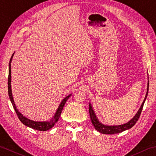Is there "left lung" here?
Segmentation results:
<instances>
[{"label": "left lung", "instance_id": "8db88e82", "mask_svg": "<svg viewBox=\"0 0 156 156\" xmlns=\"http://www.w3.org/2000/svg\"><path fill=\"white\" fill-rule=\"evenodd\" d=\"M148 90H149V82H148V86H147V94L145 95V100H144L143 102L141 105L140 109L138 110V112L136 113L134 118L132 119V120H130L129 122H127L126 124H123V125H120V126H105L101 124L100 121L98 120L97 117L95 115V112L93 111L91 106H90V104H89V115H90V120H91V122L93 123V126H94L96 130H98V132L100 133H102V134H118V133H120L123 131H125L126 129H128L131 128L133 126L135 125V123L137 122L138 119L140 117V113L142 112L143 108L144 103H145V101L147 98V94H148Z\"/></svg>", "mask_w": 156, "mask_h": 156}]
</instances>
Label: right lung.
<instances>
[{
	"instance_id": "1",
	"label": "right lung",
	"mask_w": 156,
	"mask_h": 156,
	"mask_svg": "<svg viewBox=\"0 0 156 156\" xmlns=\"http://www.w3.org/2000/svg\"><path fill=\"white\" fill-rule=\"evenodd\" d=\"M14 55V53L12 55L9 61V76H8V93H9V99L11 101V104H12L13 107L15 111L16 112L17 115H18V117L20 120L21 122L24 124V125L27 126L29 127H31L34 129H37L39 130V131H46V130H48L50 128L55 126V124L57 122L59 117H60V115L61 114L62 110H63V106L66 104L67 100H68L69 98L71 96V95H69L68 96H67L66 98H65L63 101H61V103L59 105L57 110L55 113V116H54L53 118L49 121H34L32 120H30L29 119H27V117H24L20 112L18 111V110L16 108L15 104H14V101H13V98L12 96V93H11V59L13 58V56Z\"/></svg>"
}]
</instances>
